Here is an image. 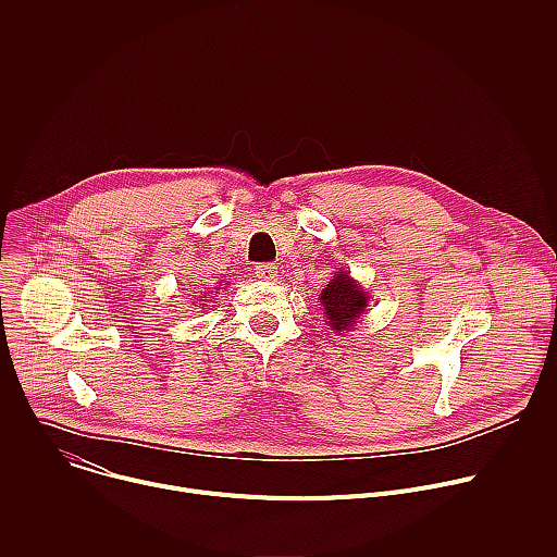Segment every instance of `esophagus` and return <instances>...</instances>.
<instances>
[{
	"mask_svg": "<svg viewBox=\"0 0 557 557\" xmlns=\"http://www.w3.org/2000/svg\"><path fill=\"white\" fill-rule=\"evenodd\" d=\"M253 273H256V277H260L264 282H275L277 280V269L273 264H260V267L253 269Z\"/></svg>",
	"mask_w": 557,
	"mask_h": 557,
	"instance_id": "1",
	"label": "esophagus"
}]
</instances>
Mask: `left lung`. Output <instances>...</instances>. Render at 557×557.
<instances>
[{"label":"left lung","instance_id":"left-lung-1","mask_svg":"<svg viewBox=\"0 0 557 557\" xmlns=\"http://www.w3.org/2000/svg\"><path fill=\"white\" fill-rule=\"evenodd\" d=\"M320 301L324 306V317L329 320L326 324L342 335L352 331L357 320H361V314H366L370 297L366 295V288H361L350 277V273L337 271L322 290Z\"/></svg>","mask_w":557,"mask_h":557}]
</instances>
